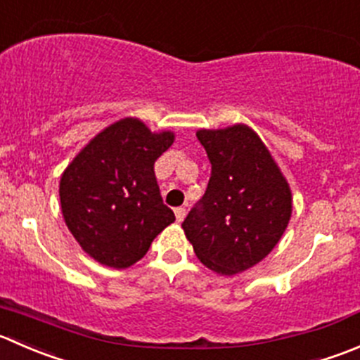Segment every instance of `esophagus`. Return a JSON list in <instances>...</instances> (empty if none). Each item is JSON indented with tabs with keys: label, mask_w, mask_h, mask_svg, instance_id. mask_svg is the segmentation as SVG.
Wrapping results in <instances>:
<instances>
[{
	"label": "esophagus",
	"mask_w": 360,
	"mask_h": 360,
	"mask_svg": "<svg viewBox=\"0 0 360 360\" xmlns=\"http://www.w3.org/2000/svg\"><path fill=\"white\" fill-rule=\"evenodd\" d=\"M174 214H176L177 221L181 223L184 219V216H186V209H184V207H176V209H174Z\"/></svg>",
	"instance_id": "esophagus-1"
}]
</instances>
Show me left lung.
<instances>
[{"mask_svg":"<svg viewBox=\"0 0 360 360\" xmlns=\"http://www.w3.org/2000/svg\"><path fill=\"white\" fill-rule=\"evenodd\" d=\"M211 162L207 190L183 221L198 260L233 276L264 260L292 216V191L262 139L246 124L198 130Z\"/></svg>","mask_w":360,"mask_h":360,"instance_id":"8db88e82","label":"left lung"}]
</instances>
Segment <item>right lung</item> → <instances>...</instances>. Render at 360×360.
<instances>
[{"mask_svg": "<svg viewBox=\"0 0 360 360\" xmlns=\"http://www.w3.org/2000/svg\"><path fill=\"white\" fill-rule=\"evenodd\" d=\"M172 131L153 134L137 117L100 131L59 181L66 226L100 264L127 269L176 219L160 195L155 162L172 146Z\"/></svg>", "mask_w": 360, "mask_h": 360, "instance_id": "add662e5", "label": "right lung"}]
</instances>
